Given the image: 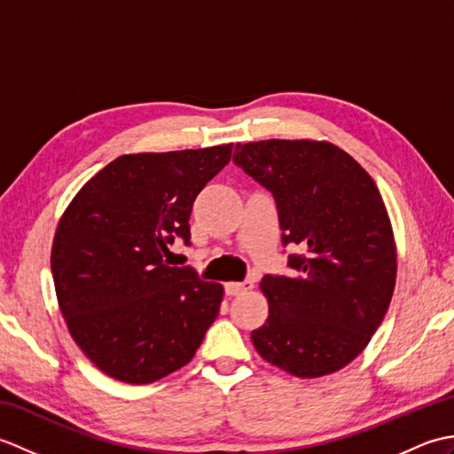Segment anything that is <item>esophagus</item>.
I'll list each match as a JSON object with an SVG mask.
<instances>
[{
    "label": "esophagus",
    "instance_id": "1",
    "mask_svg": "<svg viewBox=\"0 0 454 454\" xmlns=\"http://www.w3.org/2000/svg\"><path fill=\"white\" fill-rule=\"evenodd\" d=\"M254 283L252 281H244V283H226L224 285V291L228 296H238V294H244L247 291H252Z\"/></svg>",
    "mask_w": 454,
    "mask_h": 454
}]
</instances>
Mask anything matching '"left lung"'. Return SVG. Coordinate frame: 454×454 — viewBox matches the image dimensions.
Wrapping results in <instances>:
<instances>
[{
  "label": "left lung",
  "instance_id": "8db88e82",
  "mask_svg": "<svg viewBox=\"0 0 454 454\" xmlns=\"http://www.w3.org/2000/svg\"><path fill=\"white\" fill-rule=\"evenodd\" d=\"M234 163L271 192L291 277L265 275L267 322L252 332L267 363L301 379L332 374L359 355L387 314L396 246L387 207L349 153L330 142L236 144Z\"/></svg>",
  "mask_w": 454,
  "mask_h": 454
}]
</instances>
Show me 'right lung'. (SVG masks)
Wrapping results in <instances>:
<instances>
[{"mask_svg":"<svg viewBox=\"0 0 454 454\" xmlns=\"http://www.w3.org/2000/svg\"><path fill=\"white\" fill-rule=\"evenodd\" d=\"M232 158V144L121 156L93 176L58 224L51 267L74 341L105 374L156 382L195 356L224 288L169 267L191 246L199 192Z\"/></svg>","mask_w":454,"mask_h":454,"instance_id":"add662e5","label":"right lung"}]
</instances>
